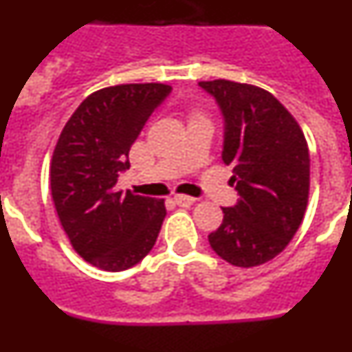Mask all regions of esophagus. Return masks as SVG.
Listing matches in <instances>:
<instances>
[{"mask_svg": "<svg viewBox=\"0 0 352 352\" xmlns=\"http://www.w3.org/2000/svg\"><path fill=\"white\" fill-rule=\"evenodd\" d=\"M174 203L178 206H192L195 203V199L190 197V195H174Z\"/></svg>", "mask_w": 352, "mask_h": 352, "instance_id": "esophagus-1", "label": "esophagus"}]
</instances>
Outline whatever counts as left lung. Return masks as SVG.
I'll return each instance as SVG.
<instances>
[{
  "mask_svg": "<svg viewBox=\"0 0 352 352\" xmlns=\"http://www.w3.org/2000/svg\"><path fill=\"white\" fill-rule=\"evenodd\" d=\"M223 120L222 160L232 167L238 201L208 236L229 264L252 268L278 256L303 220L310 157L296 120L272 93L232 80L199 82Z\"/></svg>",
  "mask_w": 352,
  "mask_h": 352,
  "instance_id": "left-lung-1",
  "label": "left lung"
}]
</instances>
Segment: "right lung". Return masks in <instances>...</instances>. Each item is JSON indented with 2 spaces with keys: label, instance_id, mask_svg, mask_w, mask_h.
<instances>
[{
  "label": "right lung",
  "instance_id": "add662e5",
  "mask_svg": "<svg viewBox=\"0 0 352 352\" xmlns=\"http://www.w3.org/2000/svg\"><path fill=\"white\" fill-rule=\"evenodd\" d=\"M166 84H121L95 91L61 132L51 192L72 247L89 264L123 272L153 248L166 219L162 199L118 190L129 151L148 118L170 95Z\"/></svg>",
  "mask_w": 352,
  "mask_h": 352
}]
</instances>
